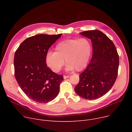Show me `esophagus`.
<instances>
[{"label":"esophagus","mask_w":132,"mask_h":132,"mask_svg":"<svg viewBox=\"0 0 132 132\" xmlns=\"http://www.w3.org/2000/svg\"><path fill=\"white\" fill-rule=\"evenodd\" d=\"M63 77H64V79H67V78H69V76H64Z\"/></svg>","instance_id":"34e87169"}]
</instances>
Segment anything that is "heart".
I'll use <instances>...</instances> for the list:
<instances>
[{
  "label": "heart",
  "instance_id": "heart-1",
  "mask_svg": "<svg viewBox=\"0 0 132 132\" xmlns=\"http://www.w3.org/2000/svg\"><path fill=\"white\" fill-rule=\"evenodd\" d=\"M54 52L48 51L45 55V62L54 72H59L65 64L67 63L66 71L76 69L81 71L87 66L91 52L92 45L86 38L67 39L56 45Z\"/></svg>",
  "mask_w": 132,
  "mask_h": 132
}]
</instances>
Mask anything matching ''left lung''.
Here are the masks:
<instances>
[{
    "label": "left lung",
    "instance_id": "1",
    "mask_svg": "<svg viewBox=\"0 0 132 132\" xmlns=\"http://www.w3.org/2000/svg\"><path fill=\"white\" fill-rule=\"evenodd\" d=\"M80 34L90 39L92 56L87 68L80 74L75 91L84 99L95 100L113 86L118 75L119 55L113 43L101 31H86Z\"/></svg>",
    "mask_w": 132,
    "mask_h": 132
}]
</instances>
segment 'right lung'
Returning a JSON list of instances; mask_svg holds the SVG:
<instances>
[{
    "label": "right lung",
    "instance_id": "1",
    "mask_svg": "<svg viewBox=\"0 0 132 132\" xmlns=\"http://www.w3.org/2000/svg\"><path fill=\"white\" fill-rule=\"evenodd\" d=\"M62 35L41 34L29 37L15 51L16 80L26 95L35 102H48L59 93L64 78L47 67L45 58L50 47Z\"/></svg>",
    "mask_w": 132,
    "mask_h": 132
}]
</instances>
